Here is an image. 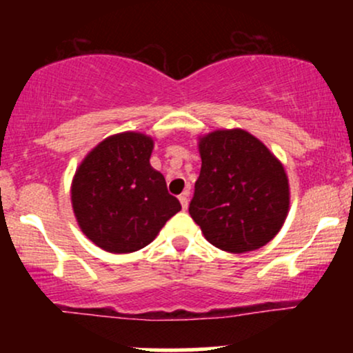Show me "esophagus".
<instances>
[{
	"label": "esophagus",
	"mask_w": 353,
	"mask_h": 353,
	"mask_svg": "<svg viewBox=\"0 0 353 353\" xmlns=\"http://www.w3.org/2000/svg\"><path fill=\"white\" fill-rule=\"evenodd\" d=\"M179 201H181V205H182V209H188V204H189V189H185L184 192L181 194L179 196Z\"/></svg>",
	"instance_id": "1"
}]
</instances>
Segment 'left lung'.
I'll list each match as a JSON object with an SVG mask.
<instances>
[{"instance_id":"obj_1","label":"left lung","mask_w":353,"mask_h":353,"mask_svg":"<svg viewBox=\"0 0 353 353\" xmlns=\"http://www.w3.org/2000/svg\"><path fill=\"white\" fill-rule=\"evenodd\" d=\"M199 152L189 214L205 239L234 254L272 241L289 212V181L274 154L242 129L210 132Z\"/></svg>"}]
</instances>
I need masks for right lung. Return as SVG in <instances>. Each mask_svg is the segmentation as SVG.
<instances>
[{
    "label": "right lung",
    "instance_id": "right-lung-1",
    "mask_svg": "<svg viewBox=\"0 0 353 353\" xmlns=\"http://www.w3.org/2000/svg\"><path fill=\"white\" fill-rule=\"evenodd\" d=\"M152 145L139 132L111 136L76 171L71 201L79 228L108 252L143 249L181 210L163 174L149 164Z\"/></svg>",
    "mask_w": 353,
    "mask_h": 353
}]
</instances>
